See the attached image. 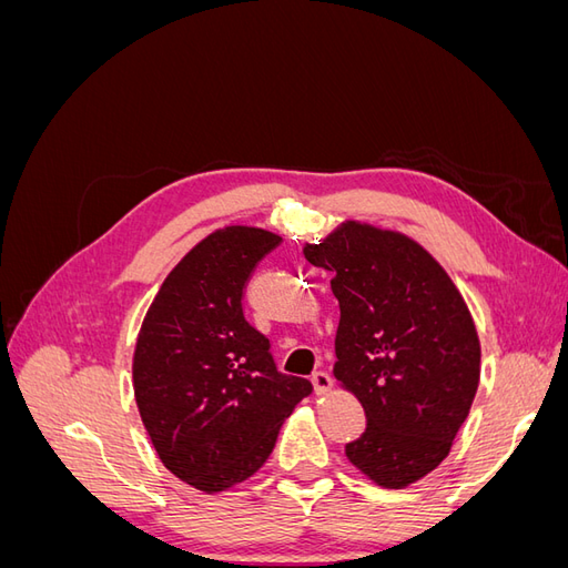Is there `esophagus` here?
Listing matches in <instances>:
<instances>
[{"label": "esophagus", "mask_w": 568, "mask_h": 568, "mask_svg": "<svg viewBox=\"0 0 568 568\" xmlns=\"http://www.w3.org/2000/svg\"><path fill=\"white\" fill-rule=\"evenodd\" d=\"M313 384H315V390H317V393H326V390H329V388L334 386V379H332L329 372L317 369V372L313 374Z\"/></svg>", "instance_id": "1"}]
</instances>
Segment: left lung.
Returning a JSON list of instances; mask_svg holds the SVG:
<instances>
[{"mask_svg":"<svg viewBox=\"0 0 568 568\" xmlns=\"http://www.w3.org/2000/svg\"><path fill=\"white\" fill-rule=\"evenodd\" d=\"M303 253L334 274V376L367 417L346 455L384 488L415 484L448 457L474 403L480 346L469 307L434 257L398 232L348 222Z\"/></svg>","mask_w":568,"mask_h":568,"instance_id":"8db88e82","label":"left lung"}]
</instances>
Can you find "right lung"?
<instances>
[{
	"instance_id": "right-lung-1",
	"label": "right lung",
	"mask_w": 568,
	"mask_h": 568,
	"mask_svg": "<svg viewBox=\"0 0 568 568\" xmlns=\"http://www.w3.org/2000/svg\"><path fill=\"white\" fill-rule=\"evenodd\" d=\"M282 236L225 227L168 274L134 351V398L165 467L203 493L242 484L270 457L284 419L313 393L282 374L246 320L255 267Z\"/></svg>"
}]
</instances>
